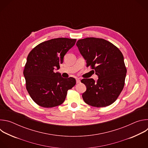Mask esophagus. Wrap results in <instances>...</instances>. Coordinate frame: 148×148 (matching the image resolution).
Masks as SVG:
<instances>
[{
	"instance_id": "obj_1",
	"label": "esophagus",
	"mask_w": 148,
	"mask_h": 148,
	"mask_svg": "<svg viewBox=\"0 0 148 148\" xmlns=\"http://www.w3.org/2000/svg\"><path fill=\"white\" fill-rule=\"evenodd\" d=\"M80 82H81V81H80V79H78V78L76 79V82H77V84H78V83H79Z\"/></svg>"
}]
</instances>
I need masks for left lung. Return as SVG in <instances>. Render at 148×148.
I'll return each mask as SVG.
<instances>
[{
  "instance_id": "left-lung-1",
  "label": "left lung",
  "mask_w": 148,
  "mask_h": 148,
  "mask_svg": "<svg viewBox=\"0 0 148 148\" xmlns=\"http://www.w3.org/2000/svg\"><path fill=\"white\" fill-rule=\"evenodd\" d=\"M76 45L87 60V67L98 76L97 82L92 78L81 79L87 87L82 95L84 101L92 107L108 106L117 99L125 85L126 68L122 53L111 42L100 38L80 39Z\"/></svg>"
}]
</instances>
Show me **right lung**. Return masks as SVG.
Instances as JSON below:
<instances>
[{
    "label": "right lung",
    "mask_w": 148,
    "mask_h": 148,
    "mask_svg": "<svg viewBox=\"0 0 148 148\" xmlns=\"http://www.w3.org/2000/svg\"><path fill=\"white\" fill-rule=\"evenodd\" d=\"M75 42V38H53L42 42L29 53L23 70L26 88L39 106H58L64 101L68 90L75 85V78H64L54 71L59 69L64 56Z\"/></svg>",
    "instance_id": "1"
}]
</instances>
